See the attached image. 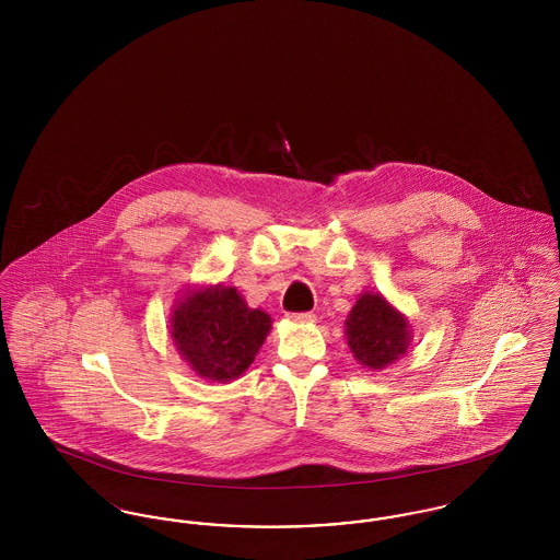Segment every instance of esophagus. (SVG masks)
Returning <instances> with one entry per match:
<instances>
[{
    "mask_svg": "<svg viewBox=\"0 0 560 560\" xmlns=\"http://www.w3.org/2000/svg\"><path fill=\"white\" fill-rule=\"evenodd\" d=\"M290 319L295 320V323H313L315 315L313 313H292Z\"/></svg>",
    "mask_w": 560,
    "mask_h": 560,
    "instance_id": "esophagus-1",
    "label": "esophagus"
}]
</instances>
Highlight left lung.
Masks as SVG:
<instances>
[{"label": "left lung", "instance_id": "8db88e82", "mask_svg": "<svg viewBox=\"0 0 560 560\" xmlns=\"http://www.w3.org/2000/svg\"><path fill=\"white\" fill-rule=\"evenodd\" d=\"M348 347L365 368L382 370L395 363L409 347V325L380 293L357 300L347 319Z\"/></svg>", "mask_w": 560, "mask_h": 560}]
</instances>
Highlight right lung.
I'll return each mask as SVG.
<instances>
[{"label":"right lung","mask_w":560,"mask_h":560,"mask_svg":"<svg viewBox=\"0 0 560 560\" xmlns=\"http://www.w3.org/2000/svg\"><path fill=\"white\" fill-rule=\"evenodd\" d=\"M270 329V317L245 304L235 288L190 293L172 317V338L188 365L212 382L249 368Z\"/></svg>","instance_id":"1"}]
</instances>
